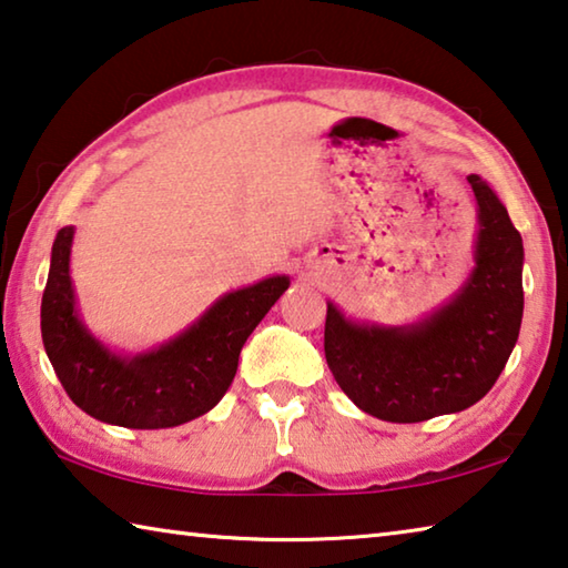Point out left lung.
<instances>
[{
  "label": "left lung",
  "instance_id": "left-lung-1",
  "mask_svg": "<svg viewBox=\"0 0 568 568\" xmlns=\"http://www.w3.org/2000/svg\"><path fill=\"white\" fill-rule=\"evenodd\" d=\"M478 230L474 271L434 313L406 325L325 315V361L355 406L381 420L418 423L486 396L511 355L524 315V243L484 178L468 175Z\"/></svg>",
  "mask_w": 568,
  "mask_h": 568
}]
</instances>
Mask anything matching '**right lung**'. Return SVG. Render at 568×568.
Segmentation results:
<instances>
[{"label": "right lung", "instance_id": "add662e5", "mask_svg": "<svg viewBox=\"0 0 568 568\" xmlns=\"http://www.w3.org/2000/svg\"><path fill=\"white\" fill-rule=\"evenodd\" d=\"M74 227L54 237L42 295V343L57 378L84 413L122 428H172L215 408L240 351L291 277L273 275L217 301L185 331L145 353H118L80 318L70 275Z\"/></svg>", "mask_w": 568, "mask_h": 568}]
</instances>
